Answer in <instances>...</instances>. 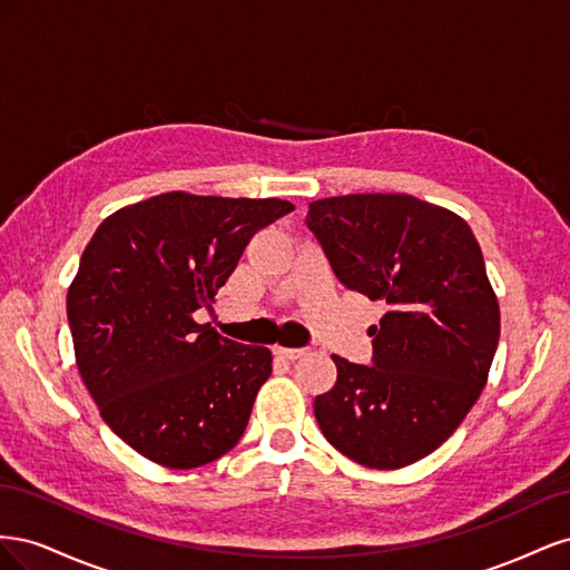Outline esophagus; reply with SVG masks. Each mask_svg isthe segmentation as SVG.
<instances>
[{
	"mask_svg": "<svg viewBox=\"0 0 570 570\" xmlns=\"http://www.w3.org/2000/svg\"><path fill=\"white\" fill-rule=\"evenodd\" d=\"M308 350H292V347H275V354L278 356H283V358H289V361H295V358H299V356H304Z\"/></svg>",
	"mask_w": 570,
	"mask_h": 570,
	"instance_id": "obj_1",
	"label": "esophagus"
}]
</instances>
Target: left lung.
<instances>
[{
  "mask_svg": "<svg viewBox=\"0 0 570 570\" xmlns=\"http://www.w3.org/2000/svg\"><path fill=\"white\" fill-rule=\"evenodd\" d=\"M340 283L387 312L371 366L333 356L337 383L314 413L337 452L377 471L428 456L478 402L499 342L485 258L461 216L411 195H344L308 204Z\"/></svg>",
  "mask_w": 570,
  "mask_h": 570,
  "instance_id": "left-lung-1",
  "label": "left lung"
}]
</instances>
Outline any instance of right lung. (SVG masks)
Listing matches in <instances>:
<instances>
[{
    "mask_svg": "<svg viewBox=\"0 0 570 570\" xmlns=\"http://www.w3.org/2000/svg\"><path fill=\"white\" fill-rule=\"evenodd\" d=\"M285 199L164 193L101 220L68 287L76 364L101 419L137 454L197 469L230 452L273 371L268 347L195 321Z\"/></svg>",
    "mask_w": 570,
    "mask_h": 570,
    "instance_id": "right-lung-1",
    "label": "right lung"
}]
</instances>
